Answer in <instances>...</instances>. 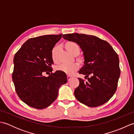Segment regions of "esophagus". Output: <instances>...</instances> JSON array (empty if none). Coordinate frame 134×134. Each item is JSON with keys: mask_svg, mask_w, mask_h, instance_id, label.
I'll return each instance as SVG.
<instances>
[{"mask_svg": "<svg viewBox=\"0 0 134 134\" xmlns=\"http://www.w3.org/2000/svg\"><path fill=\"white\" fill-rule=\"evenodd\" d=\"M72 78V76H71V75H67V78H68V80L69 81H70L71 79Z\"/></svg>", "mask_w": 134, "mask_h": 134, "instance_id": "34e87169", "label": "esophagus"}]
</instances>
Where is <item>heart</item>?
I'll return each mask as SVG.
<instances>
[{"label":"heart","mask_w":134,"mask_h":134,"mask_svg":"<svg viewBox=\"0 0 134 134\" xmlns=\"http://www.w3.org/2000/svg\"><path fill=\"white\" fill-rule=\"evenodd\" d=\"M56 47L52 50V56L54 61H56V51L57 50ZM66 48L68 51L74 55L76 52H79V45L74 42H69L66 44ZM79 68V64L77 63H63L60 64L57 67V69L63 72L68 74H72L74 71Z\"/></svg>","instance_id":"1"}]
</instances>
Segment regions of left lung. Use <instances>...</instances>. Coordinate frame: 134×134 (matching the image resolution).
<instances>
[{"label": "left lung", "mask_w": 134, "mask_h": 134, "mask_svg": "<svg viewBox=\"0 0 134 134\" xmlns=\"http://www.w3.org/2000/svg\"><path fill=\"white\" fill-rule=\"evenodd\" d=\"M66 40L75 42L84 56V65L79 74L87 77L79 78V86L74 91L75 98L90 107L106 103L116 91L120 75L119 59L112 46L94 36L72 33L63 35ZM91 75V77L88 75Z\"/></svg>", "instance_id": "obj_1"}]
</instances>
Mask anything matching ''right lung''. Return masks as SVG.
<instances>
[{
  "mask_svg": "<svg viewBox=\"0 0 134 134\" xmlns=\"http://www.w3.org/2000/svg\"><path fill=\"white\" fill-rule=\"evenodd\" d=\"M62 35H44L30 38L22 45L14 58L12 78L20 99L29 106L42 109L58 97L59 89L67 83L62 71H52V51Z\"/></svg>",
  "mask_w": 134,
  "mask_h": 134,
  "instance_id": "1",
  "label": "right lung"
}]
</instances>
